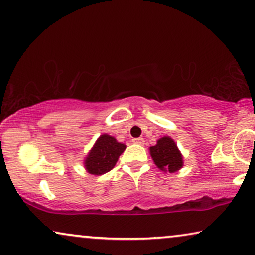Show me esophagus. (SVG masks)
Returning a JSON list of instances; mask_svg holds the SVG:
<instances>
[{"instance_id":"esophagus-1","label":"esophagus","mask_w":255,"mask_h":255,"mask_svg":"<svg viewBox=\"0 0 255 255\" xmlns=\"http://www.w3.org/2000/svg\"><path fill=\"white\" fill-rule=\"evenodd\" d=\"M131 142H132V143H135V144H139V145L144 144V139H143L142 137H137V138H132V139H131Z\"/></svg>"}]
</instances>
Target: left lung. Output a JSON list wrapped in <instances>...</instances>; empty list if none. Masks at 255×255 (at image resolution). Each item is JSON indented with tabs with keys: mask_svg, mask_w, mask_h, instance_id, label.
Returning a JSON list of instances; mask_svg holds the SVG:
<instances>
[{
	"mask_svg": "<svg viewBox=\"0 0 255 255\" xmlns=\"http://www.w3.org/2000/svg\"><path fill=\"white\" fill-rule=\"evenodd\" d=\"M150 156L160 171L174 173L184 166V156L170 136H164L149 148Z\"/></svg>",
	"mask_w": 255,
	"mask_h": 255,
	"instance_id": "1",
	"label": "left lung"
}]
</instances>
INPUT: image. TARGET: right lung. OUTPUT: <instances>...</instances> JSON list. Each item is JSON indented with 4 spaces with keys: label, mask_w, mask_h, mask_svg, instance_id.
<instances>
[{
    "label": "right lung",
    "mask_w": 255,
    "mask_h": 255,
    "mask_svg": "<svg viewBox=\"0 0 255 255\" xmlns=\"http://www.w3.org/2000/svg\"><path fill=\"white\" fill-rule=\"evenodd\" d=\"M126 150L124 143L109 134L100 135L83 160L85 171L93 175L106 173L116 166L121 153Z\"/></svg>",
    "instance_id": "obj_1"
}]
</instances>
